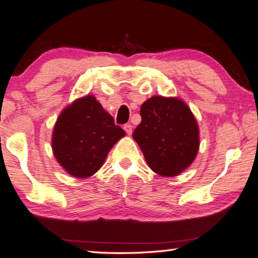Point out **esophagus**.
<instances>
[{
    "mask_svg": "<svg viewBox=\"0 0 258 258\" xmlns=\"http://www.w3.org/2000/svg\"><path fill=\"white\" fill-rule=\"evenodd\" d=\"M124 130H125V132L128 134V136H131V134H132V125L131 124H126V125H124Z\"/></svg>",
    "mask_w": 258,
    "mask_h": 258,
    "instance_id": "esophagus-1",
    "label": "esophagus"
}]
</instances>
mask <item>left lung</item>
<instances>
[{
  "instance_id": "left-lung-1",
  "label": "left lung",
  "mask_w": 258,
  "mask_h": 258,
  "mask_svg": "<svg viewBox=\"0 0 258 258\" xmlns=\"http://www.w3.org/2000/svg\"><path fill=\"white\" fill-rule=\"evenodd\" d=\"M133 139L148 167L163 177L179 175L199 151V126L190 107L177 97L152 96L142 103Z\"/></svg>"
}]
</instances>
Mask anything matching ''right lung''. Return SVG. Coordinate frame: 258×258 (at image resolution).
<instances>
[{"label": "right lung", "mask_w": 258, "mask_h": 258, "mask_svg": "<svg viewBox=\"0 0 258 258\" xmlns=\"http://www.w3.org/2000/svg\"><path fill=\"white\" fill-rule=\"evenodd\" d=\"M125 131L114 125L94 95L75 99L61 111L52 133V151L67 174L87 178L104 164Z\"/></svg>", "instance_id": "right-lung-1"}]
</instances>
